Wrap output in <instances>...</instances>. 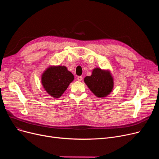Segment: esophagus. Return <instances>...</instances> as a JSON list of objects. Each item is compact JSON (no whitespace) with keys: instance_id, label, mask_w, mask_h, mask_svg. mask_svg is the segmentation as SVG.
<instances>
[{"instance_id":"1","label":"esophagus","mask_w":159,"mask_h":159,"mask_svg":"<svg viewBox=\"0 0 159 159\" xmlns=\"http://www.w3.org/2000/svg\"><path fill=\"white\" fill-rule=\"evenodd\" d=\"M77 80L78 81H81V80H82V77L81 76H79V77L77 78Z\"/></svg>"}]
</instances>
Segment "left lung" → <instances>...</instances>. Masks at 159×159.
<instances>
[{
  "mask_svg": "<svg viewBox=\"0 0 159 159\" xmlns=\"http://www.w3.org/2000/svg\"><path fill=\"white\" fill-rule=\"evenodd\" d=\"M84 81L91 92L98 98L109 95L114 87V79L110 70L95 68L92 70L91 75L86 76Z\"/></svg>",
  "mask_w": 159,
  "mask_h": 159,
  "instance_id": "8db88e82",
  "label": "left lung"
}]
</instances>
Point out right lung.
I'll return each mask as SVG.
<instances>
[{"label": "right lung", "mask_w": 159, "mask_h": 159, "mask_svg": "<svg viewBox=\"0 0 159 159\" xmlns=\"http://www.w3.org/2000/svg\"><path fill=\"white\" fill-rule=\"evenodd\" d=\"M73 80V75L65 66H49L41 75L42 85L55 98L61 97Z\"/></svg>", "instance_id": "1"}]
</instances>
